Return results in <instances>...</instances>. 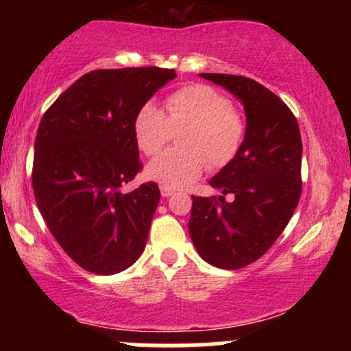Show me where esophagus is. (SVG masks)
Returning <instances> with one entry per match:
<instances>
[{
	"label": "esophagus",
	"instance_id": "1",
	"mask_svg": "<svg viewBox=\"0 0 351 351\" xmlns=\"http://www.w3.org/2000/svg\"><path fill=\"white\" fill-rule=\"evenodd\" d=\"M160 191H162V196H163V198H170L171 195H175V191H173V189H170V188H167V186H162V188H160Z\"/></svg>",
	"mask_w": 351,
	"mask_h": 351
}]
</instances>
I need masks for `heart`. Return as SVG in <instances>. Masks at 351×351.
<instances>
[{
  "label": "heart",
  "mask_w": 351,
  "mask_h": 351,
  "mask_svg": "<svg viewBox=\"0 0 351 351\" xmlns=\"http://www.w3.org/2000/svg\"><path fill=\"white\" fill-rule=\"evenodd\" d=\"M231 100L206 84H189L165 99V114L153 104L136 112L134 136L136 147L155 156L178 134L180 148L162 153L147 167V176L162 186L181 189L198 180L204 168L216 171L228 167L244 142L245 123Z\"/></svg>",
  "instance_id": "b5f03b06"
}]
</instances>
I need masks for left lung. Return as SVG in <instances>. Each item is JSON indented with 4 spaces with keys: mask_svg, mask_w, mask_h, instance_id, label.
<instances>
[{
    "mask_svg": "<svg viewBox=\"0 0 351 351\" xmlns=\"http://www.w3.org/2000/svg\"><path fill=\"white\" fill-rule=\"evenodd\" d=\"M243 102L241 150L209 184L223 196H191L189 236L208 264L241 269L271 249L299 204L302 138L295 115L269 88L231 74H199ZM232 192L228 204L223 195Z\"/></svg>",
    "mask_w": 351,
    "mask_h": 351,
    "instance_id": "left-lung-1",
    "label": "left lung"
}]
</instances>
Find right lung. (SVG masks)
I'll return each instance as SVG.
<instances>
[{
    "label": "right lung",
    "mask_w": 351,
    "mask_h": 351,
    "mask_svg": "<svg viewBox=\"0 0 351 351\" xmlns=\"http://www.w3.org/2000/svg\"><path fill=\"white\" fill-rule=\"evenodd\" d=\"M173 69L125 67L84 74L47 108L34 142L33 189L64 252L112 276L143 252L160 201L158 184L122 186L142 170L134 120Z\"/></svg>",
    "instance_id": "obj_1"
}]
</instances>
